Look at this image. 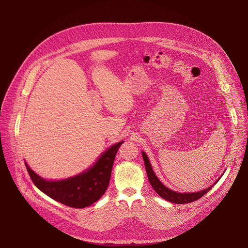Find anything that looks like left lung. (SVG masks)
Here are the masks:
<instances>
[{
  "label": "left lung",
  "instance_id": "1",
  "mask_svg": "<svg viewBox=\"0 0 248 248\" xmlns=\"http://www.w3.org/2000/svg\"><path fill=\"white\" fill-rule=\"evenodd\" d=\"M141 154H142V159H144V162H145L148 178H149V181H150L152 187L154 188V190L155 192H157L160 195V196L163 199H165L169 202L176 203V204H185V203H190V202H193V201H196V200L200 199L202 196H204V195L213 187V186H211V187L207 188L203 191L196 192V193H177L175 191L168 189L166 186H164L161 183L159 179L157 178V176L155 175L154 171L152 170V167H151V164L149 162V159L147 157L146 153L142 152ZM216 183H217V182H215V184Z\"/></svg>",
  "mask_w": 248,
  "mask_h": 248
}]
</instances>
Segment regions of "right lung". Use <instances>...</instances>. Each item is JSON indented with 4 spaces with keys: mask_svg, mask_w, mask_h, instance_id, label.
Returning a JSON list of instances; mask_svg holds the SVG:
<instances>
[{
    "mask_svg": "<svg viewBox=\"0 0 248 248\" xmlns=\"http://www.w3.org/2000/svg\"><path fill=\"white\" fill-rule=\"evenodd\" d=\"M124 141L110 147L87 172L73 178L49 182L36 175L25 163L35 186L50 198L72 208H84L96 202L106 193L115 155Z\"/></svg>",
    "mask_w": 248,
    "mask_h": 248,
    "instance_id": "right-lung-1",
    "label": "right lung"
}]
</instances>
